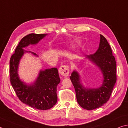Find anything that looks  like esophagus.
<instances>
[{
	"mask_svg": "<svg viewBox=\"0 0 128 128\" xmlns=\"http://www.w3.org/2000/svg\"><path fill=\"white\" fill-rule=\"evenodd\" d=\"M69 72V67L68 66H62L59 68V73L63 76H68Z\"/></svg>",
	"mask_w": 128,
	"mask_h": 128,
	"instance_id": "obj_1",
	"label": "esophagus"
}]
</instances>
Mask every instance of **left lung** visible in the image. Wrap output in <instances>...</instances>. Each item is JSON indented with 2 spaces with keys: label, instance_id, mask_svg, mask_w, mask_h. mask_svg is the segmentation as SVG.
<instances>
[{
  "label": "left lung",
  "instance_id": "obj_1",
  "mask_svg": "<svg viewBox=\"0 0 128 128\" xmlns=\"http://www.w3.org/2000/svg\"><path fill=\"white\" fill-rule=\"evenodd\" d=\"M86 58L97 66L103 74V82L97 88H88L80 82V76L74 70L70 79L75 88L76 100L82 108L92 110L98 108L108 101L116 81V64L108 41L100 34L98 50Z\"/></svg>",
  "mask_w": 128,
  "mask_h": 128
}]
</instances>
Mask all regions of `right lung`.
<instances>
[{
    "label": "right lung",
    "instance_id": "1",
    "mask_svg": "<svg viewBox=\"0 0 128 128\" xmlns=\"http://www.w3.org/2000/svg\"><path fill=\"white\" fill-rule=\"evenodd\" d=\"M47 34H31L24 36L18 44L9 62L10 81L18 98L24 104L42 110L51 108L57 102L56 87L60 82L57 68L41 70L36 80L30 85L20 80L18 69L20 60L25 52H31L38 56L35 53L25 51L23 48L36 45Z\"/></svg>",
    "mask_w": 128,
    "mask_h": 128
}]
</instances>
